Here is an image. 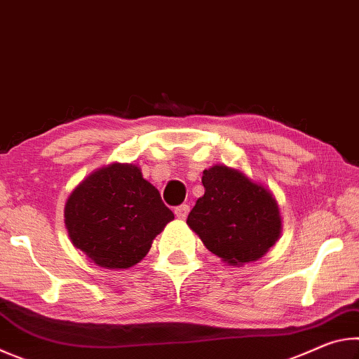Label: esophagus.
Segmentation results:
<instances>
[{"mask_svg": "<svg viewBox=\"0 0 359 359\" xmlns=\"http://www.w3.org/2000/svg\"><path fill=\"white\" fill-rule=\"evenodd\" d=\"M188 212H190V208H188L187 204H182V205H179V208H175L174 214H175V217L180 218V220H185V218L188 217Z\"/></svg>", "mask_w": 359, "mask_h": 359, "instance_id": "obj_1", "label": "esophagus"}]
</instances>
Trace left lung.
<instances>
[{
	"instance_id": "obj_1",
	"label": "left lung",
	"mask_w": 359,
	"mask_h": 359,
	"mask_svg": "<svg viewBox=\"0 0 359 359\" xmlns=\"http://www.w3.org/2000/svg\"><path fill=\"white\" fill-rule=\"evenodd\" d=\"M204 196L194 204L187 224L203 244L231 266L259 259L282 231L276 198L244 172L215 165L203 172Z\"/></svg>"
}]
</instances>
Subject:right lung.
Returning a JSON list of instances; mask_svg holds the SVG:
<instances>
[{
  "label": "right lung",
  "mask_w": 359,
  "mask_h": 359,
  "mask_svg": "<svg viewBox=\"0 0 359 359\" xmlns=\"http://www.w3.org/2000/svg\"><path fill=\"white\" fill-rule=\"evenodd\" d=\"M174 220L160 193L133 163H112L69 194L65 223L72 245L106 269H128Z\"/></svg>",
  "instance_id": "right-lung-1"
}]
</instances>
